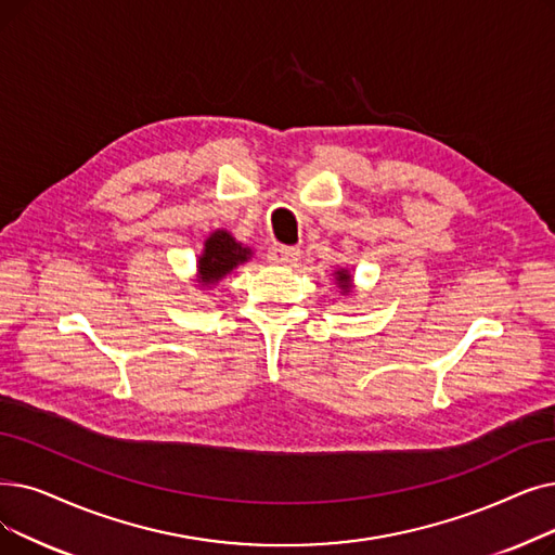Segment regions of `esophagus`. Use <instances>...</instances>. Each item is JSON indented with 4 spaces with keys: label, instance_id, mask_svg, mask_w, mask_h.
I'll return each instance as SVG.
<instances>
[{
    "label": "esophagus",
    "instance_id": "esophagus-1",
    "mask_svg": "<svg viewBox=\"0 0 555 555\" xmlns=\"http://www.w3.org/2000/svg\"><path fill=\"white\" fill-rule=\"evenodd\" d=\"M299 256H301V251L297 249V247H283V245H274L270 251H268V258H270V262H274V264H295L297 260H299Z\"/></svg>",
    "mask_w": 555,
    "mask_h": 555
}]
</instances>
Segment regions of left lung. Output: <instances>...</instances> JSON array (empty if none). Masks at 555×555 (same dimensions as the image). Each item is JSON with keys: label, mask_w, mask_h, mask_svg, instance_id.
<instances>
[{"label": "left lung", "mask_w": 555, "mask_h": 555, "mask_svg": "<svg viewBox=\"0 0 555 555\" xmlns=\"http://www.w3.org/2000/svg\"><path fill=\"white\" fill-rule=\"evenodd\" d=\"M333 279H335V285L343 291V295H351L353 293V287H356L353 285V274L347 268H335Z\"/></svg>", "instance_id": "1"}]
</instances>
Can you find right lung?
<instances>
[{
    "mask_svg": "<svg viewBox=\"0 0 555 555\" xmlns=\"http://www.w3.org/2000/svg\"><path fill=\"white\" fill-rule=\"evenodd\" d=\"M251 256V247L237 243L227 229L212 231L204 240V249L197 258L195 283L199 285V291H208V287L227 279L240 264H245Z\"/></svg>",
    "mask_w": 555,
    "mask_h": 555,
    "instance_id": "right-lung-1",
    "label": "right lung"
}]
</instances>
